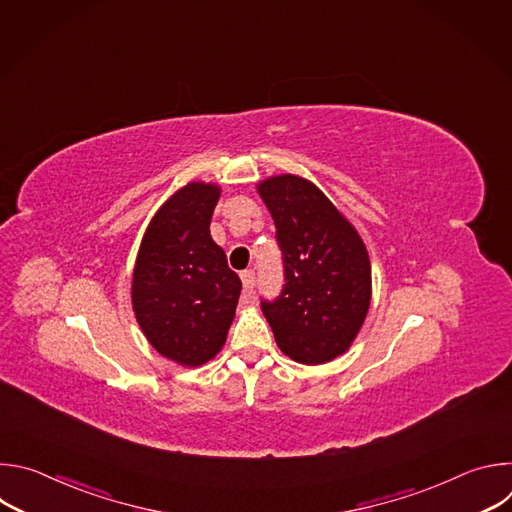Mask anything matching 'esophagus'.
Returning <instances> with one entry per match:
<instances>
[{
  "mask_svg": "<svg viewBox=\"0 0 512 512\" xmlns=\"http://www.w3.org/2000/svg\"><path fill=\"white\" fill-rule=\"evenodd\" d=\"M241 281H243L245 291H253V287H255V271H251V269L241 271Z\"/></svg>",
  "mask_w": 512,
  "mask_h": 512,
  "instance_id": "1",
  "label": "esophagus"
}]
</instances>
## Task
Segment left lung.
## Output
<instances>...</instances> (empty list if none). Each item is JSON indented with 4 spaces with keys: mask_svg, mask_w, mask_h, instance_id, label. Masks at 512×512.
Here are the masks:
<instances>
[{
    "mask_svg": "<svg viewBox=\"0 0 512 512\" xmlns=\"http://www.w3.org/2000/svg\"><path fill=\"white\" fill-rule=\"evenodd\" d=\"M275 223L283 289L261 310L283 354L324 364L346 352L371 304V261L360 235L312 182L283 174L257 186Z\"/></svg>",
    "mask_w": 512,
    "mask_h": 512,
    "instance_id": "left-lung-1",
    "label": "left lung"
}]
</instances>
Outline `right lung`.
<instances>
[{
  "mask_svg": "<svg viewBox=\"0 0 512 512\" xmlns=\"http://www.w3.org/2000/svg\"><path fill=\"white\" fill-rule=\"evenodd\" d=\"M221 188L190 182L154 214L131 283L135 318L150 344L182 367L223 348L241 296V279L210 237Z\"/></svg>",
  "mask_w": 512,
  "mask_h": 512,
  "instance_id": "1",
  "label": "right lung"
}]
</instances>
